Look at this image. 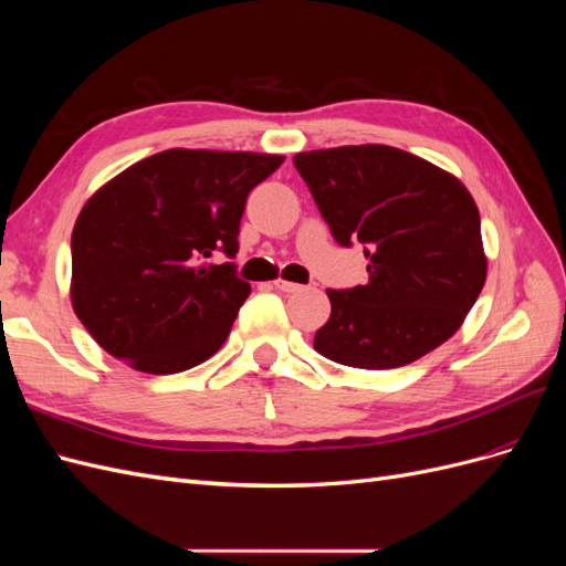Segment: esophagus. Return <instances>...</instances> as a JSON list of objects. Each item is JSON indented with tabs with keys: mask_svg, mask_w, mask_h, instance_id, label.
I'll return each instance as SVG.
<instances>
[{
	"mask_svg": "<svg viewBox=\"0 0 566 566\" xmlns=\"http://www.w3.org/2000/svg\"><path fill=\"white\" fill-rule=\"evenodd\" d=\"M276 285V290H281V293H297V290H302V285L300 283H293V281H276L273 283Z\"/></svg>",
	"mask_w": 566,
	"mask_h": 566,
	"instance_id": "obj_1",
	"label": "esophagus"
}]
</instances>
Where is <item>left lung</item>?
Here are the masks:
<instances>
[{"label": "left lung", "mask_w": 566, "mask_h": 566, "mask_svg": "<svg viewBox=\"0 0 566 566\" xmlns=\"http://www.w3.org/2000/svg\"><path fill=\"white\" fill-rule=\"evenodd\" d=\"M295 167L342 248L364 245L368 283L328 290L314 347L342 366L385 370L443 345L486 281L479 210L453 175L368 144L297 153Z\"/></svg>", "instance_id": "8db88e82"}]
</instances>
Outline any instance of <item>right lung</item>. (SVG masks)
I'll return each instance as SVG.
<instances>
[{"instance_id": "add662e5", "label": "right lung", "mask_w": 566, "mask_h": 566, "mask_svg": "<svg viewBox=\"0 0 566 566\" xmlns=\"http://www.w3.org/2000/svg\"><path fill=\"white\" fill-rule=\"evenodd\" d=\"M283 156L156 153L84 205L71 238L73 310L111 356L150 375L181 373L229 337L250 283L233 260L252 188Z\"/></svg>"}]
</instances>
